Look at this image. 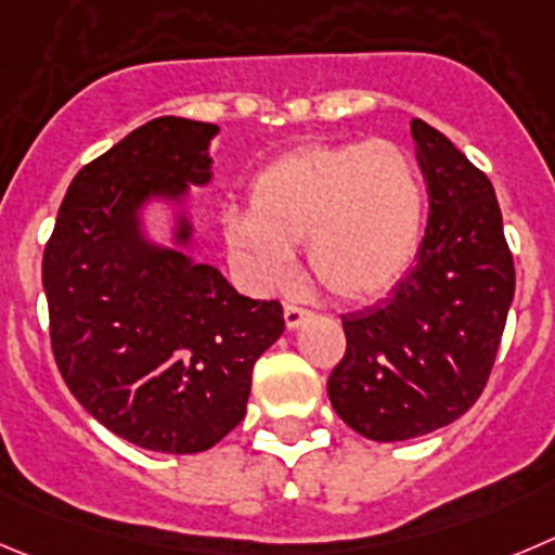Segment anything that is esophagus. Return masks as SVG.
<instances>
[{"instance_id":"obj_1","label":"esophagus","mask_w":555,"mask_h":555,"mask_svg":"<svg viewBox=\"0 0 555 555\" xmlns=\"http://www.w3.org/2000/svg\"><path fill=\"white\" fill-rule=\"evenodd\" d=\"M283 319H286V326L288 330H297L299 324H302L305 319H310V310L308 308H299V305H286V310H283Z\"/></svg>"}]
</instances>
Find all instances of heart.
<instances>
[{
	"instance_id": "obj_1",
	"label": "heart",
	"mask_w": 555,
	"mask_h": 555,
	"mask_svg": "<svg viewBox=\"0 0 555 555\" xmlns=\"http://www.w3.org/2000/svg\"><path fill=\"white\" fill-rule=\"evenodd\" d=\"M427 193L409 150L389 139L310 144L256 173L250 209H225V245L253 281H292L294 247L308 245L321 288L373 302L414 267Z\"/></svg>"
}]
</instances>
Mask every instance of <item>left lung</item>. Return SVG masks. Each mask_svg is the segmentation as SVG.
<instances>
[{
  "label": "left lung",
  "mask_w": 555,
  "mask_h": 555,
  "mask_svg": "<svg viewBox=\"0 0 555 555\" xmlns=\"http://www.w3.org/2000/svg\"><path fill=\"white\" fill-rule=\"evenodd\" d=\"M427 184L414 269L373 308L343 315L332 409L373 441H403L466 414L488 384L515 294L493 184L444 133L411 122Z\"/></svg>",
  "instance_id": "8db88e82"
}]
</instances>
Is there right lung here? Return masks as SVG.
<instances>
[{
  "instance_id": "right-lung-1",
  "label": "right lung",
  "mask_w": 555,
  "mask_h": 555,
  "mask_svg": "<svg viewBox=\"0 0 555 555\" xmlns=\"http://www.w3.org/2000/svg\"><path fill=\"white\" fill-rule=\"evenodd\" d=\"M215 133L182 116L135 128L76 173L43 253L67 389L119 439L171 455L209 450L240 425L253 365L286 326L278 299L242 297L215 267L135 231L146 195L207 182Z\"/></svg>"
}]
</instances>
